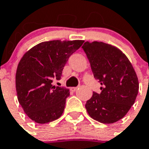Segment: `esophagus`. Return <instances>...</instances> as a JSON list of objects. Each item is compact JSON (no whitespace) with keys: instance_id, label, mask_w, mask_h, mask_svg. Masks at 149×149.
<instances>
[{"instance_id":"1","label":"esophagus","mask_w":149,"mask_h":149,"mask_svg":"<svg viewBox=\"0 0 149 149\" xmlns=\"http://www.w3.org/2000/svg\"><path fill=\"white\" fill-rule=\"evenodd\" d=\"M77 89H78V87H72V88H71V91H75Z\"/></svg>"}]
</instances>
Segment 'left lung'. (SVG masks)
<instances>
[{"label": "left lung", "instance_id": "obj_1", "mask_svg": "<svg viewBox=\"0 0 149 149\" xmlns=\"http://www.w3.org/2000/svg\"><path fill=\"white\" fill-rule=\"evenodd\" d=\"M82 48L94 77L102 84V92H93L85 104L88 115L104 124L122 119L136 99L139 84L132 65L115 46L103 42L84 43Z\"/></svg>", "mask_w": 149, "mask_h": 149}]
</instances>
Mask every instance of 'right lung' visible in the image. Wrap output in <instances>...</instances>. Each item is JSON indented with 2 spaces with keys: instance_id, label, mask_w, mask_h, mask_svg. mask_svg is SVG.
Masks as SVG:
<instances>
[{
  "instance_id": "obj_1",
  "label": "right lung",
  "mask_w": 149,
  "mask_h": 149,
  "mask_svg": "<svg viewBox=\"0 0 149 149\" xmlns=\"http://www.w3.org/2000/svg\"><path fill=\"white\" fill-rule=\"evenodd\" d=\"M84 41H45L24 54L17 68L16 91L24 111L37 123L45 124L62 115L69 89L54 86L70 56Z\"/></svg>"
}]
</instances>
